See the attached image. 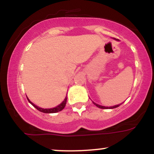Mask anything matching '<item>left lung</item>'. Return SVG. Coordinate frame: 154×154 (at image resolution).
<instances>
[{
  "mask_svg": "<svg viewBox=\"0 0 154 154\" xmlns=\"http://www.w3.org/2000/svg\"><path fill=\"white\" fill-rule=\"evenodd\" d=\"M93 103L95 104V106H96L97 107L100 108V109H114V108H116V107H119L121 104H119V105H116V106H111V107H106V106H100L98 105V104H96L95 103H94V102H93Z\"/></svg>",
  "mask_w": 154,
  "mask_h": 154,
  "instance_id": "obj_1",
  "label": "left lung"
}]
</instances>
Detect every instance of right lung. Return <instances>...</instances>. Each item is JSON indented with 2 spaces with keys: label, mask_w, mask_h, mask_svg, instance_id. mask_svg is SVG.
<instances>
[{
  "label": "right lung",
  "mask_w": 154,
  "mask_h": 154,
  "mask_svg": "<svg viewBox=\"0 0 154 154\" xmlns=\"http://www.w3.org/2000/svg\"><path fill=\"white\" fill-rule=\"evenodd\" d=\"M27 100H28V101H29V103H30L35 108H36V109H38V111H41V112H43V113H47V114H51V113H56V112H59V111H60L63 110V108H64L65 106H66L67 97L66 96V98H65L64 100H63V101L61 104H59V105L58 106H56V107H55V108H53V109H42V108H40V107H38V106H35L34 103H32L30 100L28 99V98H27Z\"/></svg>",
  "instance_id": "obj_1"
}]
</instances>
